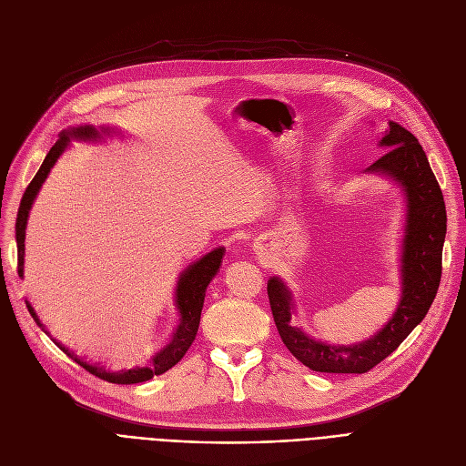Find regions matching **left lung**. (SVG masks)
Returning a JSON list of instances; mask_svg holds the SVG:
<instances>
[{
    "label": "left lung",
    "mask_w": 466,
    "mask_h": 466,
    "mask_svg": "<svg viewBox=\"0 0 466 466\" xmlns=\"http://www.w3.org/2000/svg\"><path fill=\"white\" fill-rule=\"evenodd\" d=\"M387 153L369 169L395 177L406 192L408 218L402 253V299L374 338L357 346H327L290 325V292L278 279L268 281V299L278 332L287 350L315 372L364 374L393 353L427 315L442 278L446 204L418 137L397 122L381 132Z\"/></svg>",
    "instance_id": "8db88e82"
}]
</instances>
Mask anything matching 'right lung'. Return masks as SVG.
I'll use <instances>...</instances> for the list:
<instances>
[{
    "mask_svg": "<svg viewBox=\"0 0 466 466\" xmlns=\"http://www.w3.org/2000/svg\"><path fill=\"white\" fill-rule=\"evenodd\" d=\"M69 136L81 137V139H96V137H100V132H97L92 127H81V128H73L67 134H62L60 139L53 145V149L48 151V155L45 157L39 171L35 174V177L30 181L26 192H24L22 200H20V208H18V215H16V227H15L16 228V257H18V276L20 278L24 276L22 274V270H24V236H26V220H28L30 208L34 204V198L37 196L43 181L46 179L48 171H51V167L55 166V162L58 160V157L64 153V149L67 147ZM223 255H225V249L218 248V249L208 253L198 262H194L187 272H183V276L177 283V290H176V304H177V309H179V315H181V321H179V325L174 332V338H171L169 344L164 350H160L151 359L149 364L143 366V369H132V370H125V372H107L104 366L85 362L76 353L69 351L67 348H64L60 341L55 339V344L69 359H73L77 364H81L86 372H90L92 376L100 378V380H106L109 383L130 385V383H141V381L151 380L153 376L164 374L166 370L171 369V366H176L183 359V355L188 351V348L192 346L196 332H198V325H200V315H202L206 289H208L209 281L215 278ZM26 308L32 313L34 321L43 329L35 309L32 308V304L28 300H26Z\"/></svg>",
    "mask_w": 466,
    "mask_h": 466,
    "instance_id": "1",
    "label": "right lung"
}]
</instances>
